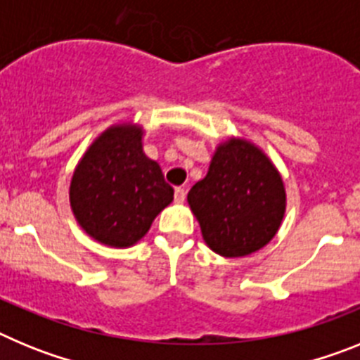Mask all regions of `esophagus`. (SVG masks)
I'll return each instance as SVG.
<instances>
[{
    "label": "esophagus",
    "mask_w": 360,
    "mask_h": 360,
    "mask_svg": "<svg viewBox=\"0 0 360 360\" xmlns=\"http://www.w3.org/2000/svg\"><path fill=\"white\" fill-rule=\"evenodd\" d=\"M186 195H187V191L184 189V187H176V189H174V202L182 203L184 200H186Z\"/></svg>",
    "instance_id": "obj_1"
}]
</instances>
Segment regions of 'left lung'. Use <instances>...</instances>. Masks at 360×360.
<instances>
[{"label": "left lung", "instance_id": "obj_1", "mask_svg": "<svg viewBox=\"0 0 360 360\" xmlns=\"http://www.w3.org/2000/svg\"><path fill=\"white\" fill-rule=\"evenodd\" d=\"M187 202L212 252L243 257L272 241L287 211V191L274 162L245 136L216 146L205 178Z\"/></svg>", "mask_w": 360, "mask_h": 360}]
</instances>
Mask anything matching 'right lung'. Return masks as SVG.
<instances>
[{
	"label": "right lung",
	"instance_id": "obj_1",
	"mask_svg": "<svg viewBox=\"0 0 360 360\" xmlns=\"http://www.w3.org/2000/svg\"><path fill=\"white\" fill-rule=\"evenodd\" d=\"M144 126L111 124L88 146L70 182V207L98 243L128 249L142 240L173 202L158 162L144 153Z\"/></svg>",
	"mask_w": 360,
	"mask_h": 360
}]
</instances>
